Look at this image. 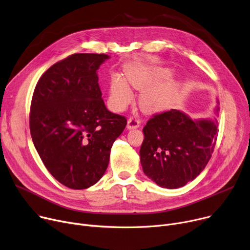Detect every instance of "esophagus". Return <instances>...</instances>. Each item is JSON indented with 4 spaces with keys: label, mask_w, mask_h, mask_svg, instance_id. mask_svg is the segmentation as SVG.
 Masks as SVG:
<instances>
[{
    "label": "esophagus",
    "mask_w": 250,
    "mask_h": 250,
    "mask_svg": "<svg viewBox=\"0 0 250 250\" xmlns=\"http://www.w3.org/2000/svg\"><path fill=\"white\" fill-rule=\"evenodd\" d=\"M141 125L140 121L137 118H129L127 121V128L132 129V128H138Z\"/></svg>",
    "instance_id": "1"
}]
</instances>
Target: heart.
I'll use <instances>...</instances> for the list:
<instances>
[{
	"mask_svg": "<svg viewBox=\"0 0 250 250\" xmlns=\"http://www.w3.org/2000/svg\"><path fill=\"white\" fill-rule=\"evenodd\" d=\"M171 75L169 70L156 69L142 66H132L125 71L129 84L137 89L146 88L141 95V106L146 112H161L168 109L173 103L175 90L171 85L159 84ZM154 86L153 87L152 85ZM151 87L149 88V86ZM132 93L127 83L121 77L111 78L109 87V102L115 110L124 109L131 101Z\"/></svg>",
	"mask_w": 250,
	"mask_h": 250,
	"instance_id": "obj_1",
	"label": "heart"
}]
</instances>
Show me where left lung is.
Here are the masks:
<instances>
[{"label":"left lung","instance_id":"8db88e82","mask_svg":"<svg viewBox=\"0 0 250 250\" xmlns=\"http://www.w3.org/2000/svg\"><path fill=\"white\" fill-rule=\"evenodd\" d=\"M217 121L192 120L177 109L152 116L143 128L144 173L163 188L185 186L208 164L217 140Z\"/></svg>","mask_w":250,"mask_h":250}]
</instances>
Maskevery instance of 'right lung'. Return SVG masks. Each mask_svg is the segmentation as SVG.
<instances>
[{
    "mask_svg": "<svg viewBox=\"0 0 250 250\" xmlns=\"http://www.w3.org/2000/svg\"><path fill=\"white\" fill-rule=\"evenodd\" d=\"M108 58L72 54L44 72L33 93V144L49 173L70 189L89 188L104 176L127 123L107 110L102 97L96 71Z\"/></svg>",
    "mask_w": 250,
    "mask_h": 250,
    "instance_id": "obj_1",
    "label": "right lung"
}]
</instances>
